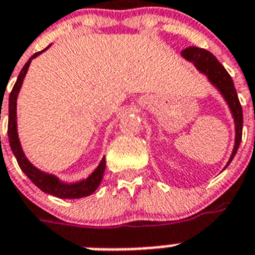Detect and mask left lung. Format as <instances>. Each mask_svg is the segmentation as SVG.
<instances>
[{
  "instance_id": "1",
  "label": "left lung",
  "mask_w": 255,
  "mask_h": 255,
  "mask_svg": "<svg viewBox=\"0 0 255 255\" xmlns=\"http://www.w3.org/2000/svg\"><path fill=\"white\" fill-rule=\"evenodd\" d=\"M181 55L186 60L191 61L199 72L206 74L211 84L214 85L215 88H217V90L224 97V99L228 103L229 109H231L232 117L235 119L236 140L232 156L229 158L228 163H227V166H228L229 163L232 162V160H233V157L236 156L237 150H239L240 144H241L242 124H244L242 107L239 101V97H237V92H236L233 80H232V77L227 72V69L221 65L220 61L212 53L208 52L207 49L198 48V47H188V48L182 51Z\"/></svg>"
}]
</instances>
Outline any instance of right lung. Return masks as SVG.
Here are the masks:
<instances>
[{
    "label": "right lung",
    "mask_w": 255,
    "mask_h": 255,
    "mask_svg": "<svg viewBox=\"0 0 255 255\" xmlns=\"http://www.w3.org/2000/svg\"><path fill=\"white\" fill-rule=\"evenodd\" d=\"M49 47V45H48ZM47 47V48H48ZM45 48V49H47ZM45 49L36 52L31 56L28 61L24 64V67L20 70L19 76L16 78V82L14 85L13 90L10 93L9 97V123H7V136H9V144L10 148L13 150L14 156L16 158V162L19 165L24 174L30 178L31 182L35 186H38L43 192L51 194L56 198H61V199H78V198H84V196L92 195L93 192L98 188L99 183L102 181L103 173L106 169V160L105 157L102 161L99 162L98 167L93 171L92 174L89 175L86 179L80 181L77 183H63L59 178L52 174H47L44 171L39 170L36 167L27 160L24 156L22 146H20L19 138H18V131H16V98H18V93L20 90V86L23 84V78L26 76L28 67H30L31 60L35 59L36 56L44 52Z\"/></svg>",
    "instance_id": "obj_1"
}]
</instances>
